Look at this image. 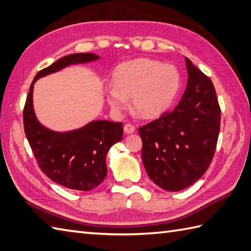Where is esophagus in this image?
Here are the masks:
<instances>
[{"label":"esophagus","instance_id":"34e87169","mask_svg":"<svg viewBox=\"0 0 251 251\" xmlns=\"http://www.w3.org/2000/svg\"><path fill=\"white\" fill-rule=\"evenodd\" d=\"M135 130H136L135 126H132L131 124H126L124 126V131H125V134H127V135L132 134V132H135Z\"/></svg>","mask_w":251,"mask_h":251}]
</instances>
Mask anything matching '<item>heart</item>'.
Instances as JSON below:
<instances>
[{"instance_id":"obj_1","label":"heart","mask_w":251,"mask_h":251,"mask_svg":"<svg viewBox=\"0 0 251 251\" xmlns=\"http://www.w3.org/2000/svg\"><path fill=\"white\" fill-rule=\"evenodd\" d=\"M111 85L106 100L112 109L125 111L126 99H130L137 114L153 119L165 113L173 104L180 88V74L172 65L138 58L117 66Z\"/></svg>"}]
</instances>
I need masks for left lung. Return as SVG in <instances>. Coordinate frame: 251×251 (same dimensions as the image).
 Here are the masks:
<instances>
[{
  "label": "left lung",
  "mask_w": 251,
  "mask_h": 251,
  "mask_svg": "<svg viewBox=\"0 0 251 251\" xmlns=\"http://www.w3.org/2000/svg\"><path fill=\"white\" fill-rule=\"evenodd\" d=\"M188 84L167 114L139 127L142 162L159 188L178 192L195 183L214 157L221 112L210 78L185 58Z\"/></svg>",
  "instance_id": "left-lung-1"
}]
</instances>
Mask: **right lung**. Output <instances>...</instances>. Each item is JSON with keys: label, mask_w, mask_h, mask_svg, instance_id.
I'll return each mask as SVG.
<instances>
[{"label": "right lung", "mask_w": 251, "mask_h": 251, "mask_svg": "<svg viewBox=\"0 0 251 251\" xmlns=\"http://www.w3.org/2000/svg\"><path fill=\"white\" fill-rule=\"evenodd\" d=\"M92 52L71 54L60 58L36 74L30 86L24 109L26 139L36 162L54 182L77 191H90L106 176V154L123 138V124L105 120L92 121L81 128L55 131L36 119L33 108V88L37 79L69 66L98 60Z\"/></svg>", "instance_id": "add662e5"}]
</instances>
